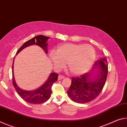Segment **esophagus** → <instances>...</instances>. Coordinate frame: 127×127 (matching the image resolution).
<instances>
[{
  "label": "esophagus",
  "instance_id": "34e87169",
  "mask_svg": "<svg viewBox=\"0 0 127 127\" xmlns=\"http://www.w3.org/2000/svg\"><path fill=\"white\" fill-rule=\"evenodd\" d=\"M64 78H65V76H64L61 75H59V77H58V79L61 80V79H64Z\"/></svg>",
  "mask_w": 127,
  "mask_h": 127
}]
</instances>
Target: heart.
Returning <instances> with one entry per match:
<instances>
[{"mask_svg":"<svg viewBox=\"0 0 127 127\" xmlns=\"http://www.w3.org/2000/svg\"><path fill=\"white\" fill-rule=\"evenodd\" d=\"M95 53L89 44L65 43L59 45L55 53L50 55L51 61L57 68L67 67L72 74L80 75L88 71L95 61Z\"/></svg>","mask_w":127,"mask_h":127,"instance_id":"obj_1","label":"heart"}]
</instances>
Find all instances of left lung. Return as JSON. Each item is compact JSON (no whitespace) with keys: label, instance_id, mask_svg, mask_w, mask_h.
<instances>
[{"label":"left lung","instance_id":"1","mask_svg":"<svg viewBox=\"0 0 127 127\" xmlns=\"http://www.w3.org/2000/svg\"><path fill=\"white\" fill-rule=\"evenodd\" d=\"M98 68V73L94 79L91 78L90 71L77 77L71 78V84L67 91L72 101L79 103H86L95 99L103 89L108 74V64L106 58L99 60L92 69Z\"/></svg>","mask_w":127,"mask_h":127}]
</instances>
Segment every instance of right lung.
<instances>
[{"label": "right lung", "mask_w": 127, "mask_h": 127, "mask_svg": "<svg viewBox=\"0 0 127 127\" xmlns=\"http://www.w3.org/2000/svg\"><path fill=\"white\" fill-rule=\"evenodd\" d=\"M49 37L45 36L44 35H39L35 36L34 38L26 41L17 52L16 55L25 48L33 44H36L41 47L45 51V53L47 54L48 53V44L47 43V41ZM14 60L13 61V65H12V83H13L14 88H15L18 95L25 101L29 103H32V104H40V103L47 101L51 97L52 94V86L54 82L57 80L59 74H57L56 72L51 73L44 84L36 90L31 91L23 90L18 87L16 84L15 80H14L13 75Z\"/></svg>", "instance_id": "add662e5"}]
</instances>
